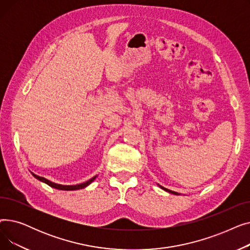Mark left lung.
Instances as JSON below:
<instances>
[{"label": "left lung", "instance_id": "obj_1", "mask_svg": "<svg viewBox=\"0 0 250 250\" xmlns=\"http://www.w3.org/2000/svg\"><path fill=\"white\" fill-rule=\"evenodd\" d=\"M159 186V185H158ZM160 187V188H162L163 190H165V191H167V192H169V193H173V194H180V193H178V192H176V191H173V190H170V189H167V188H163V187H161V186H159Z\"/></svg>", "mask_w": 250, "mask_h": 250}]
</instances>
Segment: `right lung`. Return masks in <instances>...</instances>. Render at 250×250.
Segmentation results:
<instances>
[{
    "instance_id": "add662e5",
    "label": "right lung",
    "mask_w": 250,
    "mask_h": 250,
    "mask_svg": "<svg viewBox=\"0 0 250 250\" xmlns=\"http://www.w3.org/2000/svg\"><path fill=\"white\" fill-rule=\"evenodd\" d=\"M30 172H31V171H30ZM31 174H32L36 179H38L39 181H42V182L45 183V185L49 186L50 188H57V189H60V190H77V189L85 188H87L89 185H91V183L93 182V181L96 179V177L98 176V175H95L94 177H92L91 179H89V180H87V181H85V182H83V183H80V185L63 186V185H59V183L52 182V181H50V180H48V179H46V178H44V177L36 175V174L33 173V172H31Z\"/></svg>"
}]
</instances>
